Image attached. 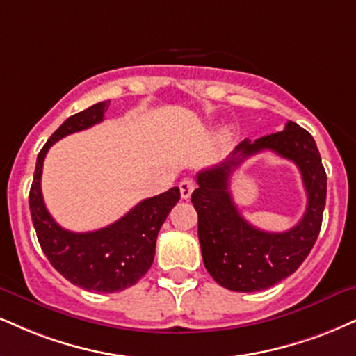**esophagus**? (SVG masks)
I'll return each instance as SVG.
<instances>
[{"mask_svg": "<svg viewBox=\"0 0 356 356\" xmlns=\"http://www.w3.org/2000/svg\"><path fill=\"white\" fill-rule=\"evenodd\" d=\"M179 189H181V197L182 199H189L192 192L195 189V184L191 181V179H182L181 184H179Z\"/></svg>", "mask_w": 356, "mask_h": 356, "instance_id": "34e87169", "label": "esophagus"}]
</instances>
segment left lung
Returning <instances> with one entry per match:
<instances>
[{"instance_id":"left-lung-1","label":"left lung","mask_w":356,"mask_h":356,"mask_svg":"<svg viewBox=\"0 0 356 356\" xmlns=\"http://www.w3.org/2000/svg\"><path fill=\"white\" fill-rule=\"evenodd\" d=\"M264 150L296 162L307 191L302 220L286 233H265L243 219L233 204L229 175L243 159ZM192 192L199 216V241L207 272L217 284L234 292L270 289L300 267L318 237L327 199V174L318 149L303 127L292 121L285 129L255 143L242 140L222 164L197 174Z\"/></svg>"}]
</instances>
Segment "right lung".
Segmentation results:
<instances>
[{
    "instance_id": "1",
    "label": "right lung",
    "mask_w": 356,
    "mask_h": 356,
    "mask_svg": "<svg viewBox=\"0 0 356 356\" xmlns=\"http://www.w3.org/2000/svg\"><path fill=\"white\" fill-rule=\"evenodd\" d=\"M109 101L71 115L56 129L38 154L29 191V211L38 241L51 265L71 284L89 292L114 293L132 286L147 273L156 255V241L165 217L181 199L179 187L149 197L126 216L104 229L71 232L56 224L41 192L42 162L54 143L63 137L99 124Z\"/></svg>"
}]
</instances>
